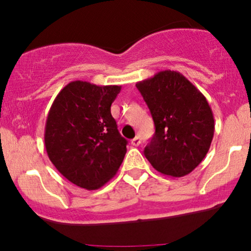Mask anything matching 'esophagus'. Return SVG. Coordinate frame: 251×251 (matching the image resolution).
<instances>
[{"label": "esophagus", "instance_id": "esophagus-1", "mask_svg": "<svg viewBox=\"0 0 251 251\" xmlns=\"http://www.w3.org/2000/svg\"><path fill=\"white\" fill-rule=\"evenodd\" d=\"M140 143H141V139H140V137H138V135L131 140V144L133 145V146H139Z\"/></svg>", "mask_w": 251, "mask_h": 251}]
</instances>
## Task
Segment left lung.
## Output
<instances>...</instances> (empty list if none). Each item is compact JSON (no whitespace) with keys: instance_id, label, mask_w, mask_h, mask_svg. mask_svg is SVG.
<instances>
[{"instance_id":"1","label":"left lung","mask_w":251,"mask_h":251,"mask_svg":"<svg viewBox=\"0 0 251 251\" xmlns=\"http://www.w3.org/2000/svg\"><path fill=\"white\" fill-rule=\"evenodd\" d=\"M135 86L155 125L144 151L146 159L164 175L189 174L204 159L214 137V116L206 97L177 71H160Z\"/></svg>"}]
</instances>
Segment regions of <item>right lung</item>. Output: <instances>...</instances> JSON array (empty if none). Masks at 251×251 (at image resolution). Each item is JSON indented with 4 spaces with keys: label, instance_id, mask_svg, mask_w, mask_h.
<instances>
[{
    "label": "right lung",
    "instance_id": "right-lung-1",
    "mask_svg": "<svg viewBox=\"0 0 251 251\" xmlns=\"http://www.w3.org/2000/svg\"><path fill=\"white\" fill-rule=\"evenodd\" d=\"M119 85L75 80L60 90L48 113L44 145L63 176L95 191L112 179L126 154L127 140L111 114Z\"/></svg>",
    "mask_w": 251,
    "mask_h": 251
}]
</instances>
